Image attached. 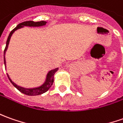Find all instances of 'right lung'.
Instances as JSON below:
<instances>
[{
    "label": "right lung",
    "mask_w": 123,
    "mask_h": 123,
    "mask_svg": "<svg viewBox=\"0 0 123 123\" xmlns=\"http://www.w3.org/2000/svg\"><path fill=\"white\" fill-rule=\"evenodd\" d=\"M47 23L46 21H38V22H34L33 21H25V22H23V23H19L17 26L16 27L15 29L11 31V33H9V37L7 38V40H6V47L5 49V51H4V63H5V69H6V58H5V55H6V52L8 49V46H9V42H10V40H11V37L12 36V35L13 34V33L17 31L19 29H21L22 27H24L25 26L26 27H42L46 25V24ZM58 70V68H56L52 69V70H50L48 72L47 75H46V79H45V81H44L41 86H38V87H32V88H26V87H21V86H18L17 85L16 83L12 81L11 79L10 78V77L7 74V76H8V78L10 80L11 83H12L14 87H15L16 88L17 90H19V92H21V93H24L25 95H27V96H37V95H40V94H42V93L46 92L48 90H49L51 87V86H52L53 84V82H54V76H55V73Z\"/></svg>",
    "instance_id": "add662e5"
}]
</instances>
